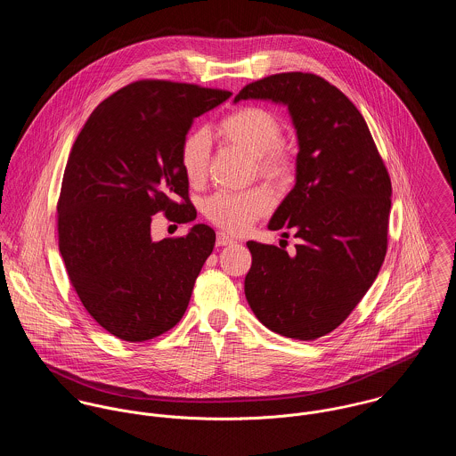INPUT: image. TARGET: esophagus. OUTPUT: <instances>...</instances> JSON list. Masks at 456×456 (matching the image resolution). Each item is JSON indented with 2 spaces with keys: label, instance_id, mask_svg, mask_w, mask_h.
Returning a JSON list of instances; mask_svg holds the SVG:
<instances>
[{
  "label": "esophagus",
  "instance_id": "obj_1",
  "mask_svg": "<svg viewBox=\"0 0 456 456\" xmlns=\"http://www.w3.org/2000/svg\"><path fill=\"white\" fill-rule=\"evenodd\" d=\"M216 242H217V246H232V244H235V239L233 237H230L228 233H217V239H216Z\"/></svg>",
  "mask_w": 456,
  "mask_h": 456
}]
</instances>
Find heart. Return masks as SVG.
Segmentation results:
<instances>
[{
    "mask_svg": "<svg viewBox=\"0 0 456 456\" xmlns=\"http://www.w3.org/2000/svg\"><path fill=\"white\" fill-rule=\"evenodd\" d=\"M221 133L249 156L256 158L261 175L272 181L288 179L293 172L289 152L281 145L282 125L261 107H244L221 121ZM210 134L191 131L181 147V167L188 181L200 183L208 167ZM272 207V196L265 188L249 191H217L205 200L203 212L208 221L230 233L246 232Z\"/></svg>",
    "mask_w": 456,
    "mask_h": 456,
    "instance_id": "1",
    "label": "heart"
}]
</instances>
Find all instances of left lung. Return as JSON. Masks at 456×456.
I'll return each instance as SVG.
<instances>
[{"label":"left lung","mask_w":456,"mask_h":456,"mask_svg":"<svg viewBox=\"0 0 456 456\" xmlns=\"http://www.w3.org/2000/svg\"><path fill=\"white\" fill-rule=\"evenodd\" d=\"M288 107L297 133L295 186L268 230L295 232L297 255L248 242L246 298L268 330L314 340L340 325L387 256L391 183L369 126L335 86L314 73H277L237 96Z\"/></svg>","instance_id":"8db88e82"}]
</instances>
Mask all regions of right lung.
<instances>
[{"label":"right lung","mask_w":456,"mask_h":456,"mask_svg":"<svg viewBox=\"0 0 456 456\" xmlns=\"http://www.w3.org/2000/svg\"><path fill=\"white\" fill-rule=\"evenodd\" d=\"M230 96L138 80L102 102L71 147L58 203L60 253L86 311L118 338H154L188 309L216 233L198 223L186 237L156 242L151 223L161 210L195 221L181 147L196 118Z\"/></svg>","instance_id":"1"}]
</instances>
